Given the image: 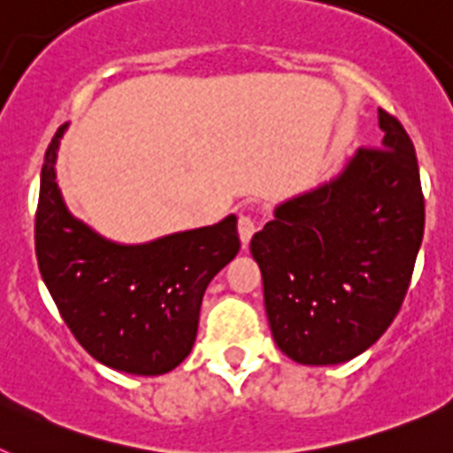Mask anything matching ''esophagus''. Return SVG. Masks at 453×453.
Masks as SVG:
<instances>
[{
  "mask_svg": "<svg viewBox=\"0 0 453 453\" xmlns=\"http://www.w3.org/2000/svg\"><path fill=\"white\" fill-rule=\"evenodd\" d=\"M238 234H240V240H242V245H250L251 235L256 234V219L251 218V215L247 213H240L238 218Z\"/></svg>",
  "mask_w": 453,
  "mask_h": 453,
  "instance_id": "esophagus-1",
  "label": "esophagus"
}]
</instances>
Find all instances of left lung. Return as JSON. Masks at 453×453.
<instances>
[{
	"label": "left lung",
	"mask_w": 453,
	"mask_h": 453,
	"mask_svg": "<svg viewBox=\"0 0 453 453\" xmlns=\"http://www.w3.org/2000/svg\"><path fill=\"white\" fill-rule=\"evenodd\" d=\"M379 150H356L329 181L276 203L251 238L276 347L302 365L370 349L406 297L424 235L413 142L379 108Z\"/></svg>",
	"instance_id": "left-lung-1"
}]
</instances>
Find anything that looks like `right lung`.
<instances>
[{"label": "right lung", "mask_w": 453, "mask_h": 453, "mask_svg": "<svg viewBox=\"0 0 453 453\" xmlns=\"http://www.w3.org/2000/svg\"><path fill=\"white\" fill-rule=\"evenodd\" d=\"M67 124L40 172L35 256L47 290L83 349L138 376L174 370L192 351L203 292L240 251L238 218L124 245L74 218L56 179Z\"/></svg>", "instance_id": "add662e5"}]
</instances>
